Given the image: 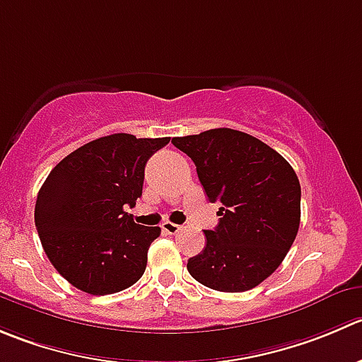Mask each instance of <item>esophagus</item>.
<instances>
[{"label": "esophagus", "mask_w": 362, "mask_h": 362, "mask_svg": "<svg viewBox=\"0 0 362 362\" xmlns=\"http://www.w3.org/2000/svg\"><path fill=\"white\" fill-rule=\"evenodd\" d=\"M180 230H182V226H178V224H175V223H170V221L163 223V231H164V233L177 235Z\"/></svg>", "instance_id": "34e87169"}]
</instances>
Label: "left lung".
<instances>
[{
	"instance_id": "left-lung-1",
	"label": "left lung",
	"mask_w": 362,
	"mask_h": 362,
	"mask_svg": "<svg viewBox=\"0 0 362 362\" xmlns=\"http://www.w3.org/2000/svg\"><path fill=\"white\" fill-rule=\"evenodd\" d=\"M196 164L219 224L187 262L189 274L217 292H245L285 259L300 224V184L293 168L263 141L233 129L171 139Z\"/></svg>"
}]
</instances>
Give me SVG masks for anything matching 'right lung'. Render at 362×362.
<instances>
[{"instance_id":"obj_1","label":"right lung","mask_w":362,"mask_h":362,"mask_svg":"<svg viewBox=\"0 0 362 362\" xmlns=\"http://www.w3.org/2000/svg\"><path fill=\"white\" fill-rule=\"evenodd\" d=\"M168 143L120 132L79 146L52 168L38 191L35 226L70 285L107 296L141 278L160 228L136 224L125 206L136 205L146 163Z\"/></svg>"}]
</instances>
